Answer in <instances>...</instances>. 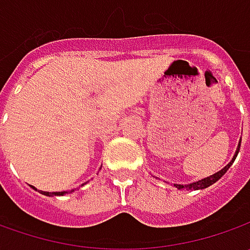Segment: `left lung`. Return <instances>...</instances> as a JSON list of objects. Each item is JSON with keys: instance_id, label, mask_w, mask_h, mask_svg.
Here are the masks:
<instances>
[{"instance_id": "left-lung-1", "label": "left lung", "mask_w": 250, "mask_h": 250, "mask_svg": "<svg viewBox=\"0 0 250 250\" xmlns=\"http://www.w3.org/2000/svg\"><path fill=\"white\" fill-rule=\"evenodd\" d=\"M239 147H241V140H239V145H238V149H236L235 154H234V157L232 160L227 164L226 167L223 168V169H220L218 172L216 174H213V175H210V177L203 178V179H200V181H196V182H193V184H189V185H179V184H174V187L178 188V189H184V188H187V189H193V190H197V189H205V188H208L210 185H213L214 182H217L220 178L223 177L224 174H226L227 171H228V168L232 166V163H234V160L238 156V151H239Z\"/></svg>"}]
</instances>
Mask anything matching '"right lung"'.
Wrapping results in <instances>:
<instances>
[{
	"mask_svg": "<svg viewBox=\"0 0 250 250\" xmlns=\"http://www.w3.org/2000/svg\"><path fill=\"white\" fill-rule=\"evenodd\" d=\"M71 192H73V190H71ZM42 193L45 195V196H62V195L68 193V192H43V190H42Z\"/></svg>",
	"mask_w": 250,
	"mask_h": 250,
	"instance_id": "right-lung-1",
	"label": "right lung"
}]
</instances>
